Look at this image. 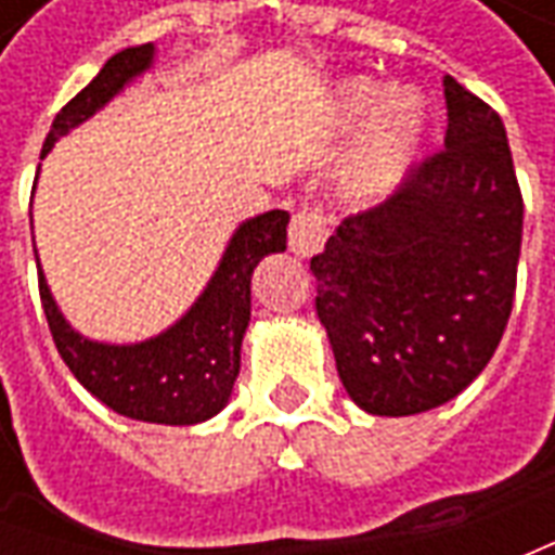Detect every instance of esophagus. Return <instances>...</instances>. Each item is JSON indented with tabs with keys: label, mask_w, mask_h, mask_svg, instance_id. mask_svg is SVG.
<instances>
[{
	"label": "esophagus",
	"mask_w": 555,
	"mask_h": 555,
	"mask_svg": "<svg viewBox=\"0 0 555 555\" xmlns=\"http://www.w3.org/2000/svg\"><path fill=\"white\" fill-rule=\"evenodd\" d=\"M326 237H330V229H326V217L321 210H300L291 219L288 246L297 258H312L314 253H321Z\"/></svg>",
	"instance_id": "esophagus-1"
}]
</instances>
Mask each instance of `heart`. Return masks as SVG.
<instances>
[{"instance_id":"obj_1","label":"heart","mask_w":555,"mask_h":555,"mask_svg":"<svg viewBox=\"0 0 555 555\" xmlns=\"http://www.w3.org/2000/svg\"><path fill=\"white\" fill-rule=\"evenodd\" d=\"M362 137L350 145L338 169V190L353 205H377L396 195L418 163V151L428 130L425 103L408 89L386 94L384 82L357 77L336 89V113L341 118H360L372 113Z\"/></svg>"}]
</instances>
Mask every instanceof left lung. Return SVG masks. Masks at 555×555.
Segmentation results:
<instances>
[{"mask_svg": "<svg viewBox=\"0 0 555 555\" xmlns=\"http://www.w3.org/2000/svg\"><path fill=\"white\" fill-rule=\"evenodd\" d=\"M446 151L386 205L348 217L312 258L314 309L341 384L374 416L461 396L512 314L524 198L502 118L442 79Z\"/></svg>", "mask_w": 555, "mask_h": 555, "instance_id": "1", "label": "left lung"}]
</instances>
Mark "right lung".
I'll return each instance as SVG.
<instances>
[{"instance_id": "right-lung-1", "label": "right lung", "mask_w": 555, "mask_h": 555, "mask_svg": "<svg viewBox=\"0 0 555 555\" xmlns=\"http://www.w3.org/2000/svg\"><path fill=\"white\" fill-rule=\"evenodd\" d=\"M154 55V43L115 53L101 74L55 115L41 159L59 139L101 113L115 94L151 70ZM288 219V210H267L241 222L193 306L163 333L133 345L98 341L67 324L35 253L43 314L67 369L91 396L127 418L154 425H198L217 416L229 404L241 374V345L253 312L255 267L264 255L285 253Z\"/></svg>"}]
</instances>
